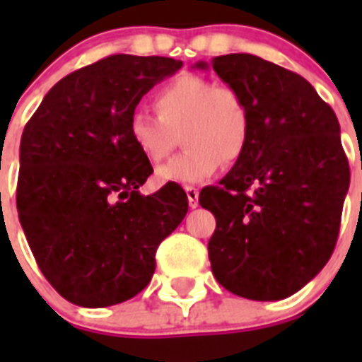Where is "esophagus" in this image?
Here are the masks:
<instances>
[{"label": "esophagus", "instance_id": "34e87169", "mask_svg": "<svg viewBox=\"0 0 362 362\" xmlns=\"http://www.w3.org/2000/svg\"><path fill=\"white\" fill-rule=\"evenodd\" d=\"M188 197V204H190V209H197V204H199V190L196 187H187L185 188Z\"/></svg>", "mask_w": 362, "mask_h": 362}]
</instances>
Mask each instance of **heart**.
<instances>
[{
	"label": "heart",
	"instance_id": "obj_1",
	"mask_svg": "<svg viewBox=\"0 0 362 362\" xmlns=\"http://www.w3.org/2000/svg\"><path fill=\"white\" fill-rule=\"evenodd\" d=\"M158 117L137 112L129 121V139L150 163H159L177 145L185 150L156 172L159 183L196 185L221 165L243 158L250 139L252 116L245 95L230 85L201 76H179L153 98Z\"/></svg>",
	"mask_w": 362,
	"mask_h": 362
}]
</instances>
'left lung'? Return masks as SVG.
I'll return each mask as SVG.
<instances>
[{
  "label": "left lung",
  "instance_id": "left-lung-1",
  "mask_svg": "<svg viewBox=\"0 0 362 362\" xmlns=\"http://www.w3.org/2000/svg\"><path fill=\"white\" fill-rule=\"evenodd\" d=\"M250 107L248 146L199 204L216 216L214 277L239 297L279 300L299 292L335 248L350 168L334 110L299 74L252 54L210 65Z\"/></svg>",
  "mask_w": 362,
  "mask_h": 362
}]
</instances>
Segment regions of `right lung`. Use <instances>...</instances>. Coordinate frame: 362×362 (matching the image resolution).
<instances>
[{"mask_svg":"<svg viewBox=\"0 0 362 362\" xmlns=\"http://www.w3.org/2000/svg\"><path fill=\"white\" fill-rule=\"evenodd\" d=\"M181 66L172 57L108 56L57 81L25 127L19 223L43 276L74 305L103 308L137 296L159 243L187 216L179 185L139 194L153 170L129 139L143 95Z\"/></svg>","mask_w":362,"mask_h":362,"instance_id":"right-lung-1","label":"right lung"}]
</instances>
